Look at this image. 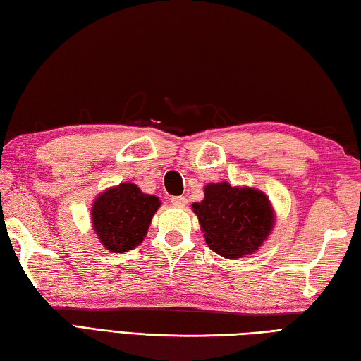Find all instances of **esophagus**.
Masks as SVG:
<instances>
[{
  "label": "esophagus",
  "instance_id": "1",
  "mask_svg": "<svg viewBox=\"0 0 361 361\" xmlns=\"http://www.w3.org/2000/svg\"><path fill=\"white\" fill-rule=\"evenodd\" d=\"M171 202H172L173 207H176V208H185L186 203H188V199H186V197H183V195H178V197H172Z\"/></svg>",
  "mask_w": 361,
  "mask_h": 361
}]
</instances>
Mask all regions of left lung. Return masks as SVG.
I'll use <instances>...</instances> for the list:
<instances>
[{"label":"left lung","mask_w":361,"mask_h":361,"mask_svg":"<svg viewBox=\"0 0 361 361\" xmlns=\"http://www.w3.org/2000/svg\"><path fill=\"white\" fill-rule=\"evenodd\" d=\"M192 211L209 249L228 259L257 252L275 222L272 204L264 192L231 186L227 181L204 186V199L192 203Z\"/></svg>","instance_id":"8db88e82"}]
</instances>
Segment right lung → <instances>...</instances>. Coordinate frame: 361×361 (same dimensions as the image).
Instances as JSON below:
<instances>
[{"mask_svg": "<svg viewBox=\"0 0 361 361\" xmlns=\"http://www.w3.org/2000/svg\"><path fill=\"white\" fill-rule=\"evenodd\" d=\"M159 199L144 194L133 183L104 190L92 204V225L104 249L114 253L133 250L144 241Z\"/></svg>", "mask_w": 361, "mask_h": 361, "instance_id": "add662e5", "label": "right lung"}]
</instances>
